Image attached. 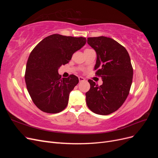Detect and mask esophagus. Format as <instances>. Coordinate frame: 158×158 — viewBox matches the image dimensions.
<instances>
[{
  "instance_id": "esophagus-1",
  "label": "esophagus",
  "mask_w": 158,
  "mask_h": 158,
  "mask_svg": "<svg viewBox=\"0 0 158 158\" xmlns=\"http://www.w3.org/2000/svg\"><path fill=\"white\" fill-rule=\"evenodd\" d=\"M78 79H79L80 82H83V81H85V79L83 77H81V76H79Z\"/></svg>"
}]
</instances>
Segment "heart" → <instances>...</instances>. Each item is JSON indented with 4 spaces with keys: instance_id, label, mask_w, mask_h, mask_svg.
Returning <instances> with one entry per match:
<instances>
[{
    "instance_id": "1",
    "label": "heart",
    "mask_w": 158,
    "mask_h": 158,
    "mask_svg": "<svg viewBox=\"0 0 158 158\" xmlns=\"http://www.w3.org/2000/svg\"><path fill=\"white\" fill-rule=\"evenodd\" d=\"M86 50H87V49H86Z\"/></svg>"
}]
</instances>
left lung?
I'll use <instances>...</instances> for the list:
<instances>
[{"instance_id": "obj_1", "label": "left lung", "mask_w": 158, "mask_h": 158, "mask_svg": "<svg viewBox=\"0 0 158 158\" xmlns=\"http://www.w3.org/2000/svg\"><path fill=\"white\" fill-rule=\"evenodd\" d=\"M87 42L96 52L94 70L95 75L102 77L103 84L88 80L86 103L92 112L107 115L121 107L130 92L133 76L130 56L125 47L111 38L88 37Z\"/></svg>"}]
</instances>
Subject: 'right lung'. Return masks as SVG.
I'll return each instance as SVG.
<instances>
[{"mask_svg": "<svg viewBox=\"0 0 158 158\" xmlns=\"http://www.w3.org/2000/svg\"><path fill=\"white\" fill-rule=\"evenodd\" d=\"M85 43V37L53 34L44 38L31 52L25 81L33 102L41 111L57 113L67 106L70 92L79 80L74 74L61 78L58 69Z\"/></svg>", "mask_w": 158, "mask_h": 158, "instance_id": "add662e5", "label": "right lung"}]
</instances>
